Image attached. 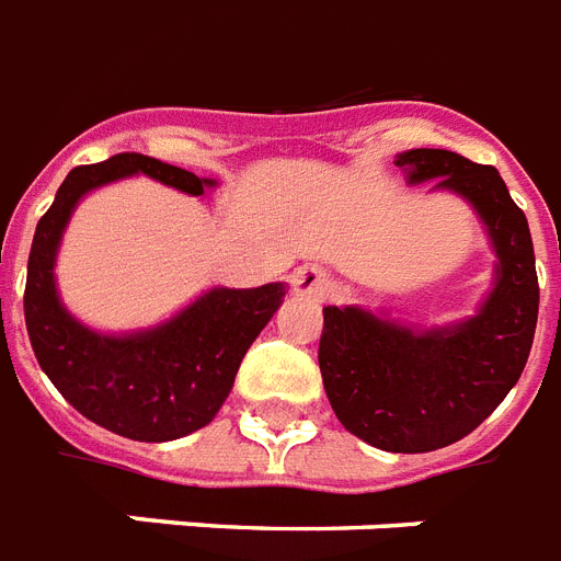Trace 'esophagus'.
Masks as SVG:
<instances>
[{
  "label": "esophagus",
  "instance_id": "34e87169",
  "mask_svg": "<svg viewBox=\"0 0 561 561\" xmlns=\"http://www.w3.org/2000/svg\"><path fill=\"white\" fill-rule=\"evenodd\" d=\"M289 286H293L295 295L316 298V295L327 293V286H330V275H327L321 266H298L293 275H289Z\"/></svg>",
  "mask_w": 561,
  "mask_h": 561
}]
</instances>
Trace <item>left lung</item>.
<instances>
[{"instance_id":"obj_1","label":"left lung","mask_w":561,"mask_h":561,"mask_svg":"<svg viewBox=\"0 0 561 561\" xmlns=\"http://www.w3.org/2000/svg\"><path fill=\"white\" fill-rule=\"evenodd\" d=\"M408 185L434 182L472 205L495 252L478 312L443 327H405L362 307H324L318 365L339 423L382 451L420 455L463 440L518 382L539 318L530 226L490 164L451 150H405Z\"/></svg>"}]
</instances>
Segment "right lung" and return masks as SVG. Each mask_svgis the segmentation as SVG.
I'll use <instances>...</instances> for the list:
<instances>
[{
	"mask_svg": "<svg viewBox=\"0 0 561 561\" xmlns=\"http://www.w3.org/2000/svg\"><path fill=\"white\" fill-rule=\"evenodd\" d=\"M138 173L191 196L217 185L141 153L71 170L34 231L25 327L43 374L71 408L112 434L164 443L199 432L217 416L245 351L284 304L286 286H214L168 321L133 333H101L78 321L60 301L54 275L62 231L89 191Z\"/></svg>",
	"mask_w": 561,
	"mask_h": 561,
	"instance_id": "obj_1",
	"label": "right lung"
}]
</instances>
